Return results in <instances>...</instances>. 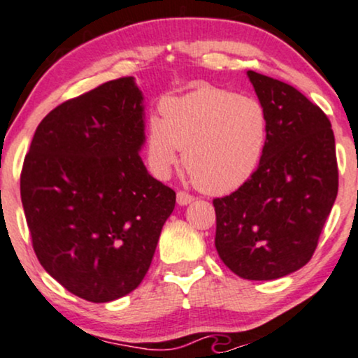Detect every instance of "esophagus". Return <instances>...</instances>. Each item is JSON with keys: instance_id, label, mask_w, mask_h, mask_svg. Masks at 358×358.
Segmentation results:
<instances>
[{"instance_id": "34e87169", "label": "esophagus", "mask_w": 358, "mask_h": 358, "mask_svg": "<svg viewBox=\"0 0 358 358\" xmlns=\"http://www.w3.org/2000/svg\"><path fill=\"white\" fill-rule=\"evenodd\" d=\"M193 202V196L187 192H178L176 193V203L178 205H188Z\"/></svg>"}]
</instances>
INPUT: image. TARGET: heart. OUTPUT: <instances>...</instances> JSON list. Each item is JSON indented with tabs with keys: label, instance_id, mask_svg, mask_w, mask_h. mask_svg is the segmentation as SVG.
<instances>
[{
	"label": "heart",
	"instance_id": "b5f03b06",
	"mask_svg": "<svg viewBox=\"0 0 358 358\" xmlns=\"http://www.w3.org/2000/svg\"><path fill=\"white\" fill-rule=\"evenodd\" d=\"M162 119L148 121L145 151L159 178L171 173L183 150V165L196 187L229 193L257 170L269 138L266 108L254 97L224 89L200 87L159 106Z\"/></svg>",
	"mask_w": 358,
	"mask_h": 358
}]
</instances>
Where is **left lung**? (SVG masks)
I'll list each match as a JSON object with an SVG mask.
<instances>
[{
    "label": "left lung",
    "mask_w": 358,
    "mask_h": 358,
    "mask_svg": "<svg viewBox=\"0 0 358 358\" xmlns=\"http://www.w3.org/2000/svg\"><path fill=\"white\" fill-rule=\"evenodd\" d=\"M248 77L268 113L269 138L254 175L213 200L215 248L237 276L271 281L313 256L338 193L335 136L323 110L293 85Z\"/></svg>",
    "instance_id": "1"
}]
</instances>
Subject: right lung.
<instances>
[{"mask_svg":"<svg viewBox=\"0 0 358 358\" xmlns=\"http://www.w3.org/2000/svg\"><path fill=\"white\" fill-rule=\"evenodd\" d=\"M145 97L134 77L50 110L24 156L20 190L40 264L72 294L108 303L150 269L176 195L143 163Z\"/></svg>","mask_w":358,"mask_h":358,"instance_id":"right-lung-1","label":"right lung"}]
</instances>
